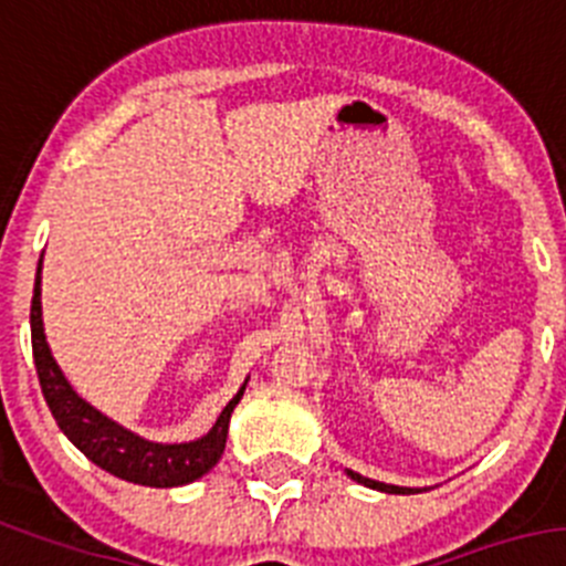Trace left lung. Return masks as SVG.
<instances>
[{
    "label": "left lung",
    "instance_id": "obj_1",
    "mask_svg": "<svg viewBox=\"0 0 566 566\" xmlns=\"http://www.w3.org/2000/svg\"><path fill=\"white\" fill-rule=\"evenodd\" d=\"M350 480H356L359 485H367V489H376V491H385V494H418L421 489H403V485H387V483H378V480H370V476H361L356 471L345 469Z\"/></svg>",
    "mask_w": 566,
    "mask_h": 566
}]
</instances>
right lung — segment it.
I'll return each mask as SVG.
<instances>
[{
  "label": "right lung",
  "mask_w": 566,
  "mask_h": 566,
  "mask_svg": "<svg viewBox=\"0 0 566 566\" xmlns=\"http://www.w3.org/2000/svg\"><path fill=\"white\" fill-rule=\"evenodd\" d=\"M30 334H33L35 373H39L46 407L53 412L61 432L72 440V446H77L103 471L134 485L176 489V485L193 483L219 463V458L224 454L227 432H230L232 409L241 401L249 378L232 396V401L221 409L210 432L188 440V443H157V440H145L132 429L120 427L72 390L64 370L53 359V350L46 345L44 319H41V263L39 274H35L33 305H30Z\"/></svg>",
  "instance_id": "add662e5"
}]
</instances>
